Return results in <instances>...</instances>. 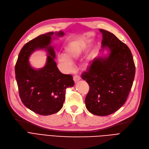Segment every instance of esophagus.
I'll return each mask as SVG.
<instances>
[{
	"instance_id": "obj_1",
	"label": "esophagus",
	"mask_w": 149,
	"mask_h": 149,
	"mask_svg": "<svg viewBox=\"0 0 149 149\" xmlns=\"http://www.w3.org/2000/svg\"><path fill=\"white\" fill-rule=\"evenodd\" d=\"M73 80H74L75 83H77V82L78 81H79L80 80V77L79 76H78V75H74L73 77Z\"/></svg>"
}]
</instances>
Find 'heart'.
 Listing matches in <instances>:
<instances>
[{"instance_id":"b5f03b06","label":"heart","mask_w":149,"mask_h":149,"mask_svg":"<svg viewBox=\"0 0 149 149\" xmlns=\"http://www.w3.org/2000/svg\"><path fill=\"white\" fill-rule=\"evenodd\" d=\"M81 53V49L77 45H71L65 49V55L58 54V61L65 69H70L72 61L77 59Z\"/></svg>"}]
</instances>
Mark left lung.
Masks as SVG:
<instances>
[{
  "mask_svg": "<svg viewBox=\"0 0 149 149\" xmlns=\"http://www.w3.org/2000/svg\"><path fill=\"white\" fill-rule=\"evenodd\" d=\"M102 49L107 56L94 58L81 75L90 86L85 105L91 113L106 116L116 112L126 101L134 79L136 68L128 47L112 33L100 29Z\"/></svg>",
  "mask_w": 149,
  "mask_h": 149,
  "instance_id": "8db88e82",
  "label": "left lung"
}]
</instances>
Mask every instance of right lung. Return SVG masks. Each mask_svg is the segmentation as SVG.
I'll return each mask as SVG.
<instances>
[{
	"label": "right lung",
	"instance_id": "obj_1",
	"mask_svg": "<svg viewBox=\"0 0 149 149\" xmlns=\"http://www.w3.org/2000/svg\"><path fill=\"white\" fill-rule=\"evenodd\" d=\"M62 37V31L55 32ZM53 32L42 34L26 43L21 49L15 65V77L22 102L31 111L42 115L58 112L63 106L65 90L74 85L71 75L63 74L54 61L55 52L50 45ZM45 49L47 60L43 68L31 67L29 58L37 49Z\"/></svg>",
	"mask_w": 149,
	"mask_h": 149
}]
</instances>
